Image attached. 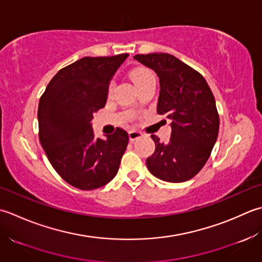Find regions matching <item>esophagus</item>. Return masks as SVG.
<instances>
[{
    "label": "esophagus",
    "mask_w": 262,
    "mask_h": 262,
    "mask_svg": "<svg viewBox=\"0 0 262 262\" xmlns=\"http://www.w3.org/2000/svg\"><path fill=\"white\" fill-rule=\"evenodd\" d=\"M142 137V133L140 131H137V130H131L129 132V138H130V141L133 142L138 140V139H140Z\"/></svg>",
    "instance_id": "1"
}]
</instances>
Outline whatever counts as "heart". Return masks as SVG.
I'll return each mask as SVG.
<instances>
[{
    "mask_svg": "<svg viewBox=\"0 0 262 262\" xmlns=\"http://www.w3.org/2000/svg\"><path fill=\"white\" fill-rule=\"evenodd\" d=\"M149 76H152L151 72L149 71V70H147V69H143V68L136 69V70L132 72V78H133V80H135V81H136V83L140 81V80L149 77ZM113 87H114V84H113V82H112V83L110 84V87H108V93H110V94L112 93V90H113Z\"/></svg>",
    "mask_w": 262,
    "mask_h": 262,
    "instance_id": "obj_1",
    "label": "heart"
}]
</instances>
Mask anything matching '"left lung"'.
Wrapping results in <instances>:
<instances>
[{"mask_svg": "<svg viewBox=\"0 0 262 262\" xmlns=\"http://www.w3.org/2000/svg\"><path fill=\"white\" fill-rule=\"evenodd\" d=\"M135 60L159 78L157 113L170 120L169 141L151 135L155 152L147 167L157 179L185 182L198 174L209 158L220 131L215 97L201 74L167 53L138 54Z\"/></svg>", "mask_w": 262, "mask_h": 262, "instance_id": "8db88e82", "label": "left lung"}]
</instances>
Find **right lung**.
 <instances>
[{
	"label": "right lung",
	"mask_w": 262,
	"mask_h": 262,
	"mask_svg": "<svg viewBox=\"0 0 262 262\" xmlns=\"http://www.w3.org/2000/svg\"><path fill=\"white\" fill-rule=\"evenodd\" d=\"M127 56L80 58L53 77L39 99L40 145L56 173L74 188L98 189L119 170L129 135L117 127L105 140L95 138L92 121Z\"/></svg>",
	"instance_id": "add662e5"
}]
</instances>
